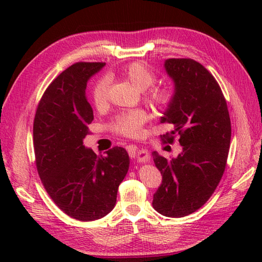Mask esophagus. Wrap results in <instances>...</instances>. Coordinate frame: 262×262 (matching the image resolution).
I'll list each match as a JSON object with an SVG mask.
<instances>
[{
	"mask_svg": "<svg viewBox=\"0 0 262 262\" xmlns=\"http://www.w3.org/2000/svg\"><path fill=\"white\" fill-rule=\"evenodd\" d=\"M126 149H127L128 154H129V157H135L138 152V147L136 145H133V144L132 145H127Z\"/></svg>",
	"mask_w": 262,
	"mask_h": 262,
	"instance_id": "esophagus-1",
	"label": "esophagus"
}]
</instances>
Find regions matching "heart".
Segmentation results:
<instances>
[{"label": "heart", "instance_id": "b5f03b06", "mask_svg": "<svg viewBox=\"0 0 262 262\" xmlns=\"http://www.w3.org/2000/svg\"><path fill=\"white\" fill-rule=\"evenodd\" d=\"M121 76L129 81L140 90L145 92V100L155 109H165L171 103L173 93L166 86H152L157 81V75L146 64L134 62L126 65L121 70ZM151 88H149V86ZM109 82L107 79H100L94 83L91 90V100L94 107L102 109L108 103ZM148 120V114L144 109L137 108L124 111L117 115L110 124L111 129L119 135L128 137L138 136L142 133L143 126Z\"/></svg>", "mask_w": 262, "mask_h": 262}]
</instances>
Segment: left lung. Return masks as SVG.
Wrapping results in <instances>:
<instances>
[{
	"instance_id": "obj_1",
	"label": "left lung",
	"mask_w": 262,
	"mask_h": 262,
	"mask_svg": "<svg viewBox=\"0 0 262 262\" xmlns=\"http://www.w3.org/2000/svg\"><path fill=\"white\" fill-rule=\"evenodd\" d=\"M164 68L174 82L171 103L161 118L172 125L163 137L179 138L182 152L165 159L153 152L162 185L153 207L168 217H183L207 202L223 177L231 144V119L226 100L215 77L191 58H169Z\"/></svg>"
}]
</instances>
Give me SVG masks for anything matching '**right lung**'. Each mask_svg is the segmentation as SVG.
Here are the masks:
<instances>
[{
    "instance_id": "1",
    "label": "right lung",
    "mask_w": 262,
    "mask_h": 262,
    "mask_svg": "<svg viewBox=\"0 0 262 262\" xmlns=\"http://www.w3.org/2000/svg\"><path fill=\"white\" fill-rule=\"evenodd\" d=\"M104 63L79 62L63 71L43 92L33 120L38 174L49 197L66 215L91 222L109 214L129 168L125 148L97 155L83 145L93 120L86 83Z\"/></svg>"
}]
</instances>
